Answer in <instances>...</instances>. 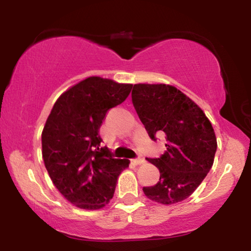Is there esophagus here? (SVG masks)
Here are the masks:
<instances>
[{
  "label": "esophagus",
  "mask_w": 251,
  "mask_h": 251,
  "mask_svg": "<svg viewBox=\"0 0 251 251\" xmlns=\"http://www.w3.org/2000/svg\"><path fill=\"white\" fill-rule=\"evenodd\" d=\"M133 162H134L135 164H144V163H145V158L142 157V155H139V157L134 158Z\"/></svg>",
  "instance_id": "esophagus-1"
}]
</instances>
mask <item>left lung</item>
Listing matches in <instances>:
<instances>
[{"instance_id":"left-lung-1","label":"left lung","mask_w":251,"mask_h":251,"mask_svg":"<svg viewBox=\"0 0 251 251\" xmlns=\"http://www.w3.org/2000/svg\"><path fill=\"white\" fill-rule=\"evenodd\" d=\"M132 102L150 138L166 135V151L159 158H148L159 169L153 186L143 191L150 200L174 204L188 198L200 186L212 164L217 140L204 112L179 89L170 85L138 83Z\"/></svg>"}]
</instances>
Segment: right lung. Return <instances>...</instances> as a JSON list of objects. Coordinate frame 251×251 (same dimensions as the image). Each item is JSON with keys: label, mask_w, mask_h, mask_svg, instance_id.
Listing matches in <instances>:
<instances>
[{"label": "right lung", "mask_w": 251, "mask_h": 251, "mask_svg": "<svg viewBox=\"0 0 251 251\" xmlns=\"http://www.w3.org/2000/svg\"><path fill=\"white\" fill-rule=\"evenodd\" d=\"M128 83L91 76L66 91L42 132V157L54 185L80 209H101L113 197L128 159H118L102 148L99 134L108 109L125 101Z\"/></svg>", "instance_id": "add662e5"}]
</instances>
